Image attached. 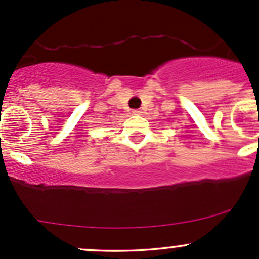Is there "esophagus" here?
<instances>
[{
	"label": "esophagus",
	"instance_id": "obj_1",
	"mask_svg": "<svg viewBox=\"0 0 259 259\" xmlns=\"http://www.w3.org/2000/svg\"><path fill=\"white\" fill-rule=\"evenodd\" d=\"M143 111L140 110V109H135V110H133V114L134 115H142Z\"/></svg>",
	"mask_w": 259,
	"mask_h": 259
}]
</instances>
